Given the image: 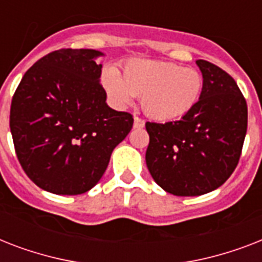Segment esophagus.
<instances>
[{
    "label": "esophagus",
    "mask_w": 262,
    "mask_h": 262,
    "mask_svg": "<svg viewBox=\"0 0 262 262\" xmlns=\"http://www.w3.org/2000/svg\"><path fill=\"white\" fill-rule=\"evenodd\" d=\"M144 125H145L144 119H141L140 117H135V127H137V129H141V127H144Z\"/></svg>",
    "instance_id": "esophagus-1"
}]
</instances>
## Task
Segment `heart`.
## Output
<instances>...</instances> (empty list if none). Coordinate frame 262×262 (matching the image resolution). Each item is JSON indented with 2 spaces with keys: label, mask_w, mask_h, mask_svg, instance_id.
Here are the masks:
<instances>
[{
  "label": "heart",
  "mask_w": 262,
  "mask_h": 262,
  "mask_svg": "<svg viewBox=\"0 0 262 262\" xmlns=\"http://www.w3.org/2000/svg\"><path fill=\"white\" fill-rule=\"evenodd\" d=\"M108 98L119 108L141 96V107L149 118L167 122L182 118L199 103L204 90L203 73L194 68L163 61L133 59L121 75L106 72L102 77Z\"/></svg>",
  "instance_id": "heart-1"
}]
</instances>
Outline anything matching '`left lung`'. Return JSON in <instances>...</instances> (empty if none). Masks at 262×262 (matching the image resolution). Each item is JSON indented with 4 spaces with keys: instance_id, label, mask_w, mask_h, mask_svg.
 Listing matches in <instances>:
<instances>
[{
    "instance_id": "obj_1",
    "label": "left lung",
    "mask_w": 262,
    "mask_h": 262,
    "mask_svg": "<svg viewBox=\"0 0 262 262\" xmlns=\"http://www.w3.org/2000/svg\"><path fill=\"white\" fill-rule=\"evenodd\" d=\"M204 76L199 103L179 121L147 122L145 162L152 178L174 195H201L222 186L239 162L248 104L235 80L197 59Z\"/></svg>"
}]
</instances>
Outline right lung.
Instances as JSON below:
<instances>
[{"label":"right lung","mask_w":262,"mask_h":262,"mask_svg":"<svg viewBox=\"0 0 262 262\" xmlns=\"http://www.w3.org/2000/svg\"><path fill=\"white\" fill-rule=\"evenodd\" d=\"M103 53L61 49L23 76L10 106L9 126L23 170L54 194L85 193L100 181L111 152L133 126L129 113L106 103L100 84Z\"/></svg>","instance_id":"obj_1"}]
</instances>
